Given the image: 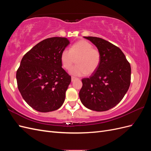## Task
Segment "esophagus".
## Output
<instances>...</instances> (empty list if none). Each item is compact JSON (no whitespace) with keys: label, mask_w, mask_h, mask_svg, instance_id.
<instances>
[{"label":"esophagus","mask_w":151,"mask_h":151,"mask_svg":"<svg viewBox=\"0 0 151 151\" xmlns=\"http://www.w3.org/2000/svg\"><path fill=\"white\" fill-rule=\"evenodd\" d=\"M76 79V77H71V81L72 82H74Z\"/></svg>","instance_id":"34e87169"}]
</instances>
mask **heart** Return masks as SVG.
<instances>
[{
	"instance_id": "b5f03b06",
	"label": "heart",
	"mask_w": 151,
	"mask_h": 151,
	"mask_svg": "<svg viewBox=\"0 0 151 151\" xmlns=\"http://www.w3.org/2000/svg\"><path fill=\"white\" fill-rule=\"evenodd\" d=\"M77 59V66L70 70L74 76H84L92 74L98 69L101 62V54L98 50L86 40H80L72 45L70 50H63L60 55L62 66L69 70Z\"/></svg>"
}]
</instances>
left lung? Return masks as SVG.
I'll use <instances>...</instances> for the list:
<instances>
[{
  "label": "left lung",
  "instance_id": "left-lung-1",
  "mask_svg": "<svg viewBox=\"0 0 151 151\" xmlns=\"http://www.w3.org/2000/svg\"><path fill=\"white\" fill-rule=\"evenodd\" d=\"M84 38L97 47L101 54V62L91 77L82 79L81 101L91 110L107 111L119 103L129 89L130 65L124 53L115 45L100 38Z\"/></svg>",
  "mask_w": 151,
  "mask_h": 151
}]
</instances>
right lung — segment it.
<instances>
[{
	"label": "right lung",
	"mask_w": 151,
	"mask_h": 151,
	"mask_svg": "<svg viewBox=\"0 0 151 151\" xmlns=\"http://www.w3.org/2000/svg\"><path fill=\"white\" fill-rule=\"evenodd\" d=\"M69 43L67 38L45 39L22 57L16 72L18 89L35 110L55 111L64 102L71 77L62 67L60 55Z\"/></svg>",
	"instance_id": "1"
}]
</instances>
